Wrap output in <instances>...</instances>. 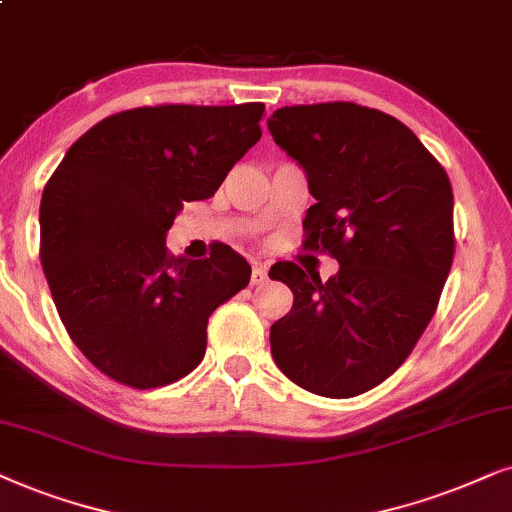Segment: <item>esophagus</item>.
<instances>
[{"instance_id":"1","label":"esophagus","mask_w":512,"mask_h":512,"mask_svg":"<svg viewBox=\"0 0 512 512\" xmlns=\"http://www.w3.org/2000/svg\"><path fill=\"white\" fill-rule=\"evenodd\" d=\"M267 267L264 264H252V274H250V283L252 286H262V283H267Z\"/></svg>"}]
</instances>
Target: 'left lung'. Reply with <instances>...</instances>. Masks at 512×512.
<instances>
[{
	"label": "left lung",
	"mask_w": 512,
	"mask_h": 512,
	"mask_svg": "<svg viewBox=\"0 0 512 512\" xmlns=\"http://www.w3.org/2000/svg\"><path fill=\"white\" fill-rule=\"evenodd\" d=\"M267 125L316 200L304 245L340 264L328 281L271 267L293 290V309L271 326V357L304 390L354 397L404 364L435 314L454 260L449 177L404 122L375 108L286 106Z\"/></svg>",
	"instance_id": "8db88e82"
}]
</instances>
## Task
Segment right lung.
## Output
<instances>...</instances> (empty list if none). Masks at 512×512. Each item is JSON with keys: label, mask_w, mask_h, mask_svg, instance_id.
<instances>
[{"label": "right lung", "mask_w": 512, "mask_h": 512, "mask_svg": "<svg viewBox=\"0 0 512 512\" xmlns=\"http://www.w3.org/2000/svg\"><path fill=\"white\" fill-rule=\"evenodd\" d=\"M262 103L146 106L84 132L44 186L40 260L58 316L108 378L151 390L205 357L210 314L248 286L229 245L174 257L181 205L215 196L260 141Z\"/></svg>", "instance_id": "obj_1"}]
</instances>
